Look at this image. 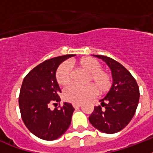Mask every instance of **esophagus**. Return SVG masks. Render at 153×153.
Here are the masks:
<instances>
[{
    "instance_id": "esophagus-1",
    "label": "esophagus",
    "mask_w": 153,
    "mask_h": 153,
    "mask_svg": "<svg viewBox=\"0 0 153 153\" xmlns=\"http://www.w3.org/2000/svg\"><path fill=\"white\" fill-rule=\"evenodd\" d=\"M81 105H82L79 104V103H74V104H73V106H74L75 109H78V108H79Z\"/></svg>"
}]
</instances>
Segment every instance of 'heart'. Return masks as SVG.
I'll use <instances>...</instances> for the list:
<instances>
[{
  "label": "heart",
  "instance_id": "heart-1",
  "mask_svg": "<svg viewBox=\"0 0 153 153\" xmlns=\"http://www.w3.org/2000/svg\"><path fill=\"white\" fill-rule=\"evenodd\" d=\"M79 69L87 73L84 86H72L63 92L65 100L72 103H82L98 94H105L111 90L114 80L112 75L102 69V65L97 60L90 57H83L74 62ZM55 79L61 86H67L71 82V71L67 62H62L55 71Z\"/></svg>",
  "mask_w": 153,
  "mask_h": 153
}]
</instances>
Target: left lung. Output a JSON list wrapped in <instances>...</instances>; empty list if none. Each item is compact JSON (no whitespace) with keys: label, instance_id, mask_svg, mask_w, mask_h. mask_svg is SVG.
Instances as JSON below:
<instances>
[{"label":"left lung","instance_id":"obj_1","mask_svg":"<svg viewBox=\"0 0 153 153\" xmlns=\"http://www.w3.org/2000/svg\"><path fill=\"white\" fill-rule=\"evenodd\" d=\"M104 61L112 72L114 83L101 105L94 107L89 121L95 128L105 133H117L133 118L137 108L140 91L137 81L120 62L105 55H93Z\"/></svg>","mask_w":153,"mask_h":153}]
</instances>
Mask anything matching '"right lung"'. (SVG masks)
<instances>
[{
	"mask_svg": "<svg viewBox=\"0 0 153 153\" xmlns=\"http://www.w3.org/2000/svg\"><path fill=\"white\" fill-rule=\"evenodd\" d=\"M75 55H66L44 61L25 76L19 96L21 117L28 130L37 137L53 140L68 129L74 109L64 102L59 109L50 105L60 102L61 90L55 79L60 63Z\"/></svg>",
	"mask_w": 153,
	"mask_h": 153,
	"instance_id": "add662e5",
	"label": "right lung"
}]
</instances>
